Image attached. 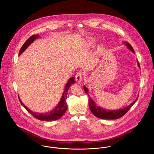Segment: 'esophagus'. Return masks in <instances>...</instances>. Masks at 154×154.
Segmentation results:
<instances>
[{
  "instance_id": "obj_1",
  "label": "esophagus",
  "mask_w": 154,
  "mask_h": 154,
  "mask_svg": "<svg viewBox=\"0 0 154 154\" xmlns=\"http://www.w3.org/2000/svg\"><path fill=\"white\" fill-rule=\"evenodd\" d=\"M75 78H76V81L78 82H81L82 80V78H83L82 73L81 72H78V73L76 74V75H75Z\"/></svg>"
}]
</instances>
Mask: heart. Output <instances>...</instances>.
Wrapping results in <instances>:
<instances>
[{
  "mask_svg": "<svg viewBox=\"0 0 154 154\" xmlns=\"http://www.w3.org/2000/svg\"><path fill=\"white\" fill-rule=\"evenodd\" d=\"M94 42H95V40H94V39H91V40H90V44H94Z\"/></svg>",
  "mask_w": 154,
  "mask_h": 154,
  "instance_id": "obj_1",
  "label": "heart"
}]
</instances>
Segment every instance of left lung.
I'll return each instance as SVG.
<instances>
[{
	"instance_id": "obj_1",
	"label": "left lung",
	"mask_w": 154,
	"mask_h": 154,
	"mask_svg": "<svg viewBox=\"0 0 154 154\" xmlns=\"http://www.w3.org/2000/svg\"><path fill=\"white\" fill-rule=\"evenodd\" d=\"M125 44L126 45V46L132 51V52L134 53V50L131 44H129L128 42L125 43ZM137 65H138V66L140 67V65L138 62H137ZM84 89L85 92L88 95V89L85 87H84ZM88 96H89V100H88L89 107V109L91 110V111L97 117L101 119H106V120L117 119H119V118L123 117L129 110L131 109V107L133 106V104L135 103V102L136 101V100L138 98H137V99L134 102H133L130 106H129L128 107H125L124 109L118 110H107L104 109H102L100 107H98L95 104L94 101L92 100V99L91 98V97H89V95H88Z\"/></svg>"
}]
</instances>
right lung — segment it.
<instances>
[{
	"instance_id": "1",
	"label": "right lung",
	"mask_w": 154,
	"mask_h": 154,
	"mask_svg": "<svg viewBox=\"0 0 154 154\" xmlns=\"http://www.w3.org/2000/svg\"><path fill=\"white\" fill-rule=\"evenodd\" d=\"M39 35H32L25 42V43L23 44L22 47L20 49L19 55H20L22 52L30 45L31 44L36 38H38ZM75 82V78L72 77L69 79L67 83L66 84V87L65 89V91L63 92L62 97L61 98V100L59 103V104L57 106V107L54 109L51 110V111L47 112V113H37V112H32V111L28 109L23 103L21 100L19 98L21 104L22 106L27 110L28 112H29L32 116H34L35 118L39 120H42V121H46V122H50V121H54L58 120L60 119L63 114L66 112V110L67 109V104L66 103V99H67V91L68 89L70 88L72 84H73Z\"/></svg>"
}]
</instances>
